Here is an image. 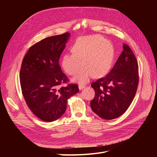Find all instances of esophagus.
Listing matches in <instances>:
<instances>
[{
    "label": "esophagus",
    "instance_id": "obj_1",
    "mask_svg": "<svg viewBox=\"0 0 157 157\" xmlns=\"http://www.w3.org/2000/svg\"><path fill=\"white\" fill-rule=\"evenodd\" d=\"M85 86H86L85 85H83V84L79 85V90H83Z\"/></svg>",
    "mask_w": 157,
    "mask_h": 157
}]
</instances>
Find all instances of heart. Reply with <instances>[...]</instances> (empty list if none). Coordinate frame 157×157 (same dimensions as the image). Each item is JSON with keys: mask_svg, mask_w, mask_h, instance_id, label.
<instances>
[{"mask_svg": "<svg viewBox=\"0 0 157 157\" xmlns=\"http://www.w3.org/2000/svg\"><path fill=\"white\" fill-rule=\"evenodd\" d=\"M71 50L72 54L63 55L62 66L66 73L72 76L78 72L83 64L84 67L73 78L77 83H85L94 75L97 78L102 77L111 67L113 46L100 36L80 37L74 43Z\"/></svg>", "mask_w": 157, "mask_h": 157, "instance_id": "b5f03b06", "label": "heart"}]
</instances>
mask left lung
I'll return each mask as SVG.
<instances>
[{
  "instance_id": "obj_1",
  "label": "left lung",
  "mask_w": 157,
  "mask_h": 157,
  "mask_svg": "<svg viewBox=\"0 0 157 157\" xmlns=\"http://www.w3.org/2000/svg\"><path fill=\"white\" fill-rule=\"evenodd\" d=\"M123 51L108 75L93 82L95 97L90 102L93 111L104 120L118 118L132 102L139 83L138 63L130 47Z\"/></svg>"
}]
</instances>
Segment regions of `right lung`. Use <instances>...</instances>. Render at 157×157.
Here are the masks:
<instances>
[{"instance_id":"add662e5","label":"right lung","mask_w":157,"mask_h":157,"mask_svg":"<svg viewBox=\"0 0 157 157\" xmlns=\"http://www.w3.org/2000/svg\"><path fill=\"white\" fill-rule=\"evenodd\" d=\"M69 32L46 37L32 45L25 55L20 79L24 99L41 120L51 122L60 118L67 102L79 92L77 84H68L59 59L69 38Z\"/></svg>"}]
</instances>
